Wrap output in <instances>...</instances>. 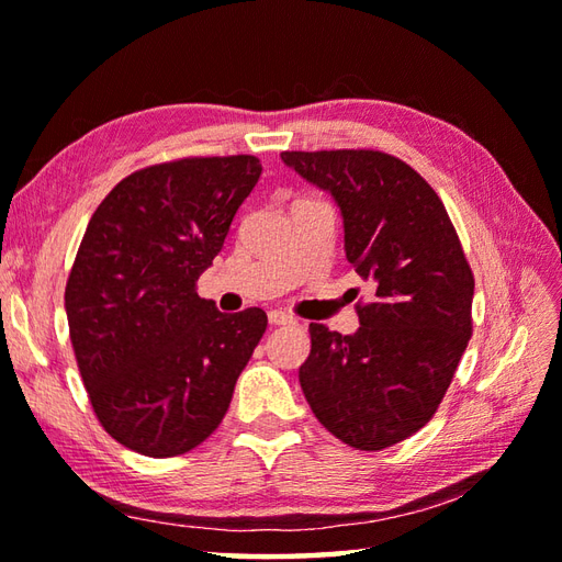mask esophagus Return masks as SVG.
<instances>
[{"label":"esophagus","instance_id":"esophagus-1","mask_svg":"<svg viewBox=\"0 0 562 562\" xmlns=\"http://www.w3.org/2000/svg\"><path fill=\"white\" fill-rule=\"evenodd\" d=\"M268 318H270L272 326H288V324H294V321H296L292 314L280 312V308H272V312L268 314Z\"/></svg>","mask_w":562,"mask_h":562}]
</instances>
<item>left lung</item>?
<instances>
[{
    "instance_id": "obj_1",
    "label": "left lung",
    "mask_w": 562,
    "mask_h": 562,
    "mask_svg": "<svg viewBox=\"0 0 562 562\" xmlns=\"http://www.w3.org/2000/svg\"><path fill=\"white\" fill-rule=\"evenodd\" d=\"M282 161L336 198L345 256L374 290L357 304L355 336L308 326L304 396L348 447L398 445L432 420L473 333L459 234L432 186L386 151H282Z\"/></svg>"
}]
</instances>
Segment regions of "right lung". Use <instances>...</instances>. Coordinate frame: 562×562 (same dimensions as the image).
I'll return each mask as SVG.
<instances>
[{
	"instance_id": "add662e5",
	"label": "right lung",
	"mask_w": 562,
	"mask_h": 562,
	"mask_svg": "<svg viewBox=\"0 0 562 562\" xmlns=\"http://www.w3.org/2000/svg\"><path fill=\"white\" fill-rule=\"evenodd\" d=\"M260 171L250 154L154 164L91 214L65 288L69 340L93 413L127 449L202 445L268 328L262 308L222 314L195 292Z\"/></svg>"
}]
</instances>
